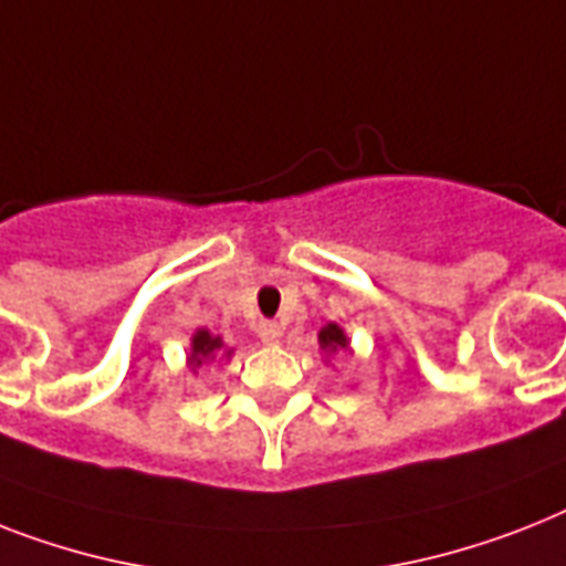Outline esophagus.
<instances>
[{"label":"esophagus","mask_w":566,"mask_h":566,"mask_svg":"<svg viewBox=\"0 0 566 566\" xmlns=\"http://www.w3.org/2000/svg\"><path fill=\"white\" fill-rule=\"evenodd\" d=\"M259 337H261V343H268V346H273V343H279V337H282V325L273 323V319H261V323H259Z\"/></svg>","instance_id":"esophagus-1"}]
</instances>
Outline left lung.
Returning <instances> with one entry per match:
<instances>
[{"label":"left lung","instance_id":"obj_1","mask_svg":"<svg viewBox=\"0 0 566 566\" xmlns=\"http://www.w3.org/2000/svg\"><path fill=\"white\" fill-rule=\"evenodd\" d=\"M319 348L334 355V352H346L348 348V337L346 331L339 328L337 323H328L323 331H319Z\"/></svg>","mask_w":566,"mask_h":566}]
</instances>
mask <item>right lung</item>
<instances>
[{
    "mask_svg": "<svg viewBox=\"0 0 566 566\" xmlns=\"http://www.w3.org/2000/svg\"><path fill=\"white\" fill-rule=\"evenodd\" d=\"M214 355H223L229 357L232 355V348L223 346V339L209 334L206 328L195 331V337H191V355H188V366L197 369V366H203V363L214 360Z\"/></svg>",
    "mask_w": 566,
    "mask_h": 566,
    "instance_id": "obj_1",
    "label": "right lung"
}]
</instances>
